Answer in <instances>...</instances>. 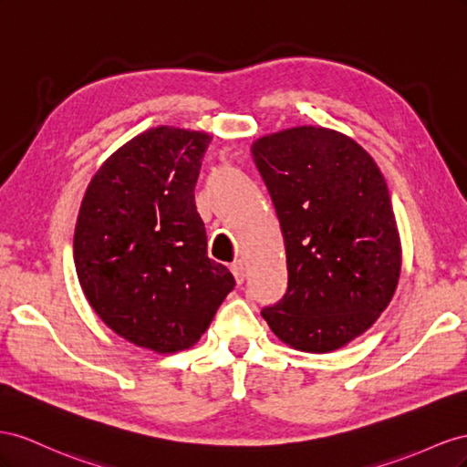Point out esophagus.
Segmentation results:
<instances>
[{"mask_svg": "<svg viewBox=\"0 0 467 467\" xmlns=\"http://www.w3.org/2000/svg\"><path fill=\"white\" fill-rule=\"evenodd\" d=\"M231 272H233V275H234V279H236V284H243L244 282V264L241 262V260H236V262H233L231 264Z\"/></svg>", "mask_w": 467, "mask_h": 467, "instance_id": "esophagus-1", "label": "esophagus"}]
</instances>
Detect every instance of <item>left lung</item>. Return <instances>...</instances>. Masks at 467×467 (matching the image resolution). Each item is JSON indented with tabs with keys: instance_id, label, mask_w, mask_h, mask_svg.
I'll use <instances>...</instances> for the list:
<instances>
[{
	"instance_id": "1",
	"label": "left lung",
	"mask_w": 467,
	"mask_h": 467,
	"mask_svg": "<svg viewBox=\"0 0 467 467\" xmlns=\"http://www.w3.org/2000/svg\"><path fill=\"white\" fill-rule=\"evenodd\" d=\"M284 233L287 291L262 317L291 348L338 350L374 325L401 274L388 183L338 130L293 127L252 144Z\"/></svg>"
}]
</instances>
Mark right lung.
<instances>
[{
    "mask_svg": "<svg viewBox=\"0 0 467 467\" xmlns=\"http://www.w3.org/2000/svg\"><path fill=\"white\" fill-rule=\"evenodd\" d=\"M209 142L203 130H144L105 160L79 205L74 264L86 299L115 335L156 354L192 348L234 287L207 256L195 207Z\"/></svg>",
    "mask_w": 467,
    "mask_h": 467,
    "instance_id": "1",
    "label": "right lung"
}]
</instances>
